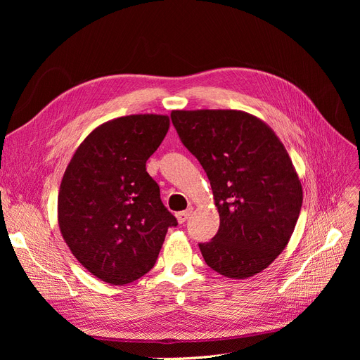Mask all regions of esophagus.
Instances as JSON below:
<instances>
[{"instance_id": "obj_1", "label": "esophagus", "mask_w": 360, "mask_h": 360, "mask_svg": "<svg viewBox=\"0 0 360 360\" xmlns=\"http://www.w3.org/2000/svg\"><path fill=\"white\" fill-rule=\"evenodd\" d=\"M193 212H194V209H193V207H190V209H186L185 212L178 213V214H176V220H178V223H185L188 219H190V216L193 214Z\"/></svg>"}]
</instances>
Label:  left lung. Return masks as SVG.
I'll use <instances>...</instances> for the list:
<instances>
[{"label": "left lung", "mask_w": 360, "mask_h": 360, "mask_svg": "<svg viewBox=\"0 0 360 360\" xmlns=\"http://www.w3.org/2000/svg\"><path fill=\"white\" fill-rule=\"evenodd\" d=\"M181 141L209 176L220 216L200 250L219 274L245 280L289 243L304 190L288 150L269 124L236 109L172 110Z\"/></svg>", "instance_id": "obj_1"}]
</instances>
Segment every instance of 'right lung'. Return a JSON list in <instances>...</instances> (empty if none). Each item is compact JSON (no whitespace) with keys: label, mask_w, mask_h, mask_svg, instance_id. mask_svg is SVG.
<instances>
[{"label":"right lung","mask_w":360,"mask_h":360,"mask_svg":"<svg viewBox=\"0 0 360 360\" xmlns=\"http://www.w3.org/2000/svg\"><path fill=\"white\" fill-rule=\"evenodd\" d=\"M167 115L137 113L94 128L74 151L58 193V226L82 266L113 286L153 269L176 226L146 162L169 129Z\"/></svg>","instance_id":"right-lung-1"}]
</instances>
